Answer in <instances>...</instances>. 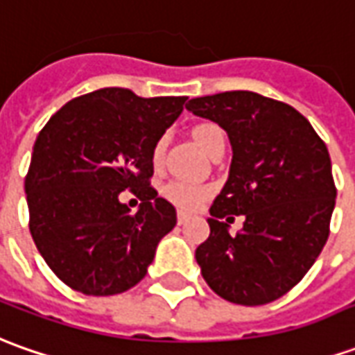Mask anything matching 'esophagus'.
<instances>
[{"label":"esophagus","instance_id":"esophagus-1","mask_svg":"<svg viewBox=\"0 0 355 355\" xmlns=\"http://www.w3.org/2000/svg\"><path fill=\"white\" fill-rule=\"evenodd\" d=\"M188 216L184 214V211H178L177 214V221H178V225H184V223H188Z\"/></svg>","mask_w":355,"mask_h":355}]
</instances>
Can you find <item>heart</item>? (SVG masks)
Returning <instances> with one entry per match:
<instances>
[{
    "instance_id": "obj_1",
    "label": "heart",
    "mask_w": 355,
    "mask_h": 355,
    "mask_svg": "<svg viewBox=\"0 0 355 355\" xmlns=\"http://www.w3.org/2000/svg\"><path fill=\"white\" fill-rule=\"evenodd\" d=\"M194 137L200 144V147L211 155L214 149L221 144H225V134L223 130L218 126V124H211V122H204L200 126L194 128ZM167 146H168V136L167 134H161V136L153 141L151 146V163L153 167L161 168L165 165V155H167ZM208 187L204 184H198V182H190V180H184V178H175V180H168L167 184L163 187L161 194L163 198L171 202L173 206H177L180 209H187V211H192V209H198L209 196Z\"/></svg>"
}]
</instances>
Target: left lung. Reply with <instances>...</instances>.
I'll list each match as a JSON object with an SVG mask.
<instances>
[{"label":"left lung","instance_id":"8db88e82","mask_svg":"<svg viewBox=\"0 0 355 355\" xmlns=\"http://www.w3.org/2000/svg\"><path fill=\"white\" fill-rule=\"evenodd\" d=\"M196 116L218 122L233 147L229 178L196 248L202 276L219 297L257 307L297 286L319 259L336 202L329 149L293 107L252 91L190 98ZM231 215L243 229L229 236Z\"/></svg>","mask_w":355,"mask_h":355}]
</instances>
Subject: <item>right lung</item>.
I'll list each match as a JSON object with an SVG mask.
<instances>
[{
  "mask_svg": "<svg viewBox=\"0 0 355 355\" xmlns=\"http://www.w3.org/2000/svg\"><path fill=\"white\" fill-rule=\"evenodd\" d=\"M187 96L144 98L122 87L76 96L40 130L25 177L28 229L66 286L116 295L147 274L177 211L149 184L151 146ZM142 200L132 214L122 189Z\"/></svg>",
  "mask_w": 355,
  "mask_h": 355,
  "instance_id": "add662e5",
  "label": "right lung"
}]
</instances>
